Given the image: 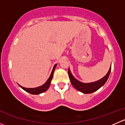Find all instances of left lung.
Here are the masks:
<instances>
[{"label":"left lung","mask_w":125,"mask_h":125,"mask_svg":"<svg viewBox=\"0 0 125 125\" xmlns=\"http://www.w3.org/2000/svg\"><path fill=\"white\" fill-rule=\"evenodd\" d=\"M111 70V67L108 71V73L103 78L97 81L91 83H83L77 80L71 73L70 68L68 69V75L71 84L77 90L82 92L83 94H90V93H93L96 91L97 90L100 89L102 86L104 85L109 77Z\"/></svg>","instance_id":"8db88e82"}]
</instances>
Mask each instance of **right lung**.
Instances as JSON below:
<instances>
[{
	"instance_id": "add662e5",
	"label": "right lung",
	"mask_w": 125,
	"mask_h": 125,
	"mask_svg": "<svg viewBox=\"0 0 125 125\" xmlns=\"http://www.w3.org/2000/svg\"><path fill=\"white\" fill-rule=\"evenodd\" d=\"M57 65V64H55V65L54 66L53 69H52V72H51V74L50 75V77L48 78V79L47 80V81L42 86H39V87H36V88H25V87H23L22 86H21L20 85L19 86L21 87V88L25 90V91L27 92V93H30L31 94H34V95H37V94H40L41 93H44V92L46 91L49 88V87L50 86V84H51V80L52 79V76H53V74L54 72V70L55 69V67H56Z\"/></svg>"
}]
</instances>
